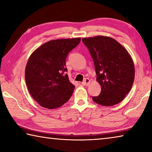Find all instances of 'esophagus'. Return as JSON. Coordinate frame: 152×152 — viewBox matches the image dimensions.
Masks as SVG:
<instances>
[{"instance_id": "esophagus-1", "label": "esophagus", "mask_w": 152, "mask_h": 152, "mask_svg": "<svg viewBox=\"0 0 152 152\" xmlns=\"http://www.w3.org/2000/svg\"><path fill=\"white\" fill-rule=\"evenodd\" d=\"M90 82H91V80H90V79L88 78H86L84 80V81H83L82 82V84L83 86H88V84H90Z\"/></svg>"}]
</instances>
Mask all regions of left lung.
<instances>
[{
  "label": "left lung",
  "mask_w": 152,
  "mask_h": 152,
  "mask_svg": "<svg viewBox=\"0 0 152 152\" xmlns=\"http://www.w3.org/2000/svg\"><path fill=\"white\" fill-rule=\"evenodd\" d=\"M82 42L93 59L96 81L101 86L99 96L92 100L102 106L117 104L132 89L135 66L127 50L115 39L106 36L84 37Z\"/></svg>",
  "instance_id": "1"
}]
</instances>
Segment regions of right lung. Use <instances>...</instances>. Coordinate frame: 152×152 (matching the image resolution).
<instances>
[{
	"mask_svg": "<svg viewBox=\"0 0 152 152\" xmlns=\"http://www.w3.org/2000/svg\"><path fill=\"white\" fill-rule=\"evenodd\" d=\"M80 40V37L51 40L31 54L25 67V82L30 94L40 106L54 109L70 99L75 86L66 74V60Z\"/></svg>",
	"mask_w": 152,
	"mask_h": 152,
	"instance_id": "right-lung-1",
	"label": "right lung"
}]
</instances>
